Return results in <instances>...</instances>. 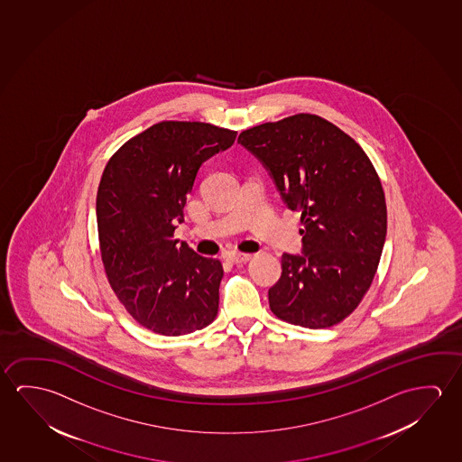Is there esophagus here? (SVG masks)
I'll return each mask as SVG.
<instances>
[{
	"label": "esophagus",
	"instance_id": "esophagus-1",
	"mask_svg": "<svg viewBox=\"0 0 462 462\" xmlns=\"http://www.w3.org/2000/svg\"><path fill=\"white\" fill-rule=\"evenodd\" d=\"M226 258L231 263H245V262H249L252 255L241 254V252H231V254H227Z\"/></svg>",
	"mask_w": 462,
	"mask_h": 462
}]
</instances>
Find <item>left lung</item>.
<instances>
[{"instance_id": "1", "label": "left lung", "mask_w": 462, "mask_h": 462, "mask_svg": "<svg viewBox=\"0 0 462 462\" xmlns=\"http://www.w3.org/2000/svg\"><path fill=\"white\" fill-rule=\"evenodd\" d=\"M237 143L270 173L287 208L301 213V254H284L268 291L282 321L330 328L358 307L381 260L387 207L381 180L346 133L311 114L268 122Z\"/></svg>"}]
</instances>
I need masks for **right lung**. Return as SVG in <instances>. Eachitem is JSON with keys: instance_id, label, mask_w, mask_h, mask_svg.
Returning <instances> with one entry per match:
<instances>
[{"instance_id": "1", "label": "right lung", "mask_w": 462, "mask_h": 462, "mask_svg": "<svg viewBox=\"0 0 462 462\" xmlns=\"http://www.w3.org/2000/svg\"><path fill=\"white\" fill-rule=\"evenodd\" d=\"M237 133L202 122H161L118 149L96 198L110 286L126 311L162 336L204 329L218 313L223 266L173 239L199 169Z\"/></svg>"}]
</instances>
